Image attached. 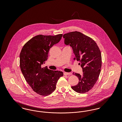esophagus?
<instances>
[{"mask_svg": "<svg viewBox=\"0 0 122 122\" xmlns=\"http://www.w3.org/2000/svg\"><path fill=\"white\" fill-rule=\"evenodd\" d=\"M70 73H67V72H64V76H67V75H69Z\"/></svg>", "mask_w": 122, "mask_h": 122, "instance_id": "34e87169", "label": "esophagus"}]
</instances>
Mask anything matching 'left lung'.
Masks as SVG:
<instances>
[{"mask_svg": "<svg viewBox=\"0 0 122 122\" xmlns=\"http://www.w3.org/2000/svg\"><path fill=\"white\" fill-rule=\"evenodd\" d=\"M64 42L73 49L75 58L80 61L83 74L73 73L79 81L71 86L75 92L84 93L94 86L98 79L102 67L101 52L96 42L86 35L79 31H73L63 35Z\"/></svg>", "mask_w": 122, "mask_h": 122, "instance_id": "left-lung-1", "label": "left lung"}]
</instances>
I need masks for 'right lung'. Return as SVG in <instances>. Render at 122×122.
Instances as JSON below:
<instances>
[{
    "label": "right lung",
    "instance_id": "add662e5",
    "mask_svg": "<svg viewBox=\"0 0 122 122\" xmlns=\"http://www.w3.org/2000/svg\"><path fill=\"white\" fill-rule=\"evenodd\" d=\"M62 34L36 36L24 46L20 55L21 71L25 81L36 93L46 96L53 92L63 72L42 67L49 51L62 38Z\"/></svg>",
    "mask_w": 122,
    "mask_h": 122
}]
</instances>
